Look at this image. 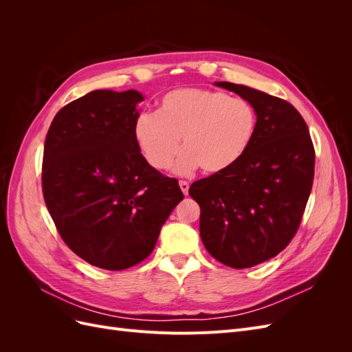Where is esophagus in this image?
<instances>
[{
  "instance_id": "1",
  "label": "esophagus",
  "mask_w": 352,
  "mask_h": 352,
  "mask_svg": "<svg viewBox=\"0 0 352 352\" xmlns=\"http://www.w3.org/2000/svg\"><path fill=\"white\" fill-rule=\"evenodd\" d=\"M179 186H180V189H182L184 195H188V192H189V184L186 182V180H180Z\"/></svg>"
}]
</instances>
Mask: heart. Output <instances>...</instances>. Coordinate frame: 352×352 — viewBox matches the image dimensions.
<instances>
[{
  "mask_svg": "<svg viewBox=\"0 0 352 352\" xmlns=\"http://www.w3.org/2000/svg\"><path fill=\"white\" fill-rule=\"evenodd\" d=\"M257 116L252 105L230 95L199 88L166 94L155 114L142 113L133 124L135 142L145 162L166 168L179 150L173 170L190 175L198 167L208 175L232 168L248 151Z\"/></svg>",
  "mask_w": 352,
  "mask_h": 352,
  "instance_id": "obj_1",
  "label": "heart"
}]
</instances>
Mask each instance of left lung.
Segmentation results:
<instances>
[{"label":"left lung","mask_w":352,"mask_h":352,"mask_svg":"<svg viewBox=\"0 0 352 352\" xmlns=\"http://www.w3.org/2000/svg\"><path fill=\"white\" fill-rule=\"evenodd\" d=\"M257 116L248 151L232 168L189 188L199 235L217 261L247 269L278 255L300 226L314 179V146L294 105L245 85L214 82Z\"/></svg>","instance_id":"obj_1"}]
</instances>
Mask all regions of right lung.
<instances>
[{
	"instance_id": "right-lung-1",
	"label": "right lung",
	"mask_w": 352,
	"mask_h": 352,
	"mask_svg": "<svg viewBox=\"0 0 352 352\" xmlns=\"http://www.w3.org/2000/svg\"><path fill=\"white\" fill-rule=\"evenodd\" d=\"M141 92L97 89L63 107L44 146L42 190L67 247L95 267L124 270L155 247L184 199L145 162L133 136Z\"/></svg>"
}]
</instances>
